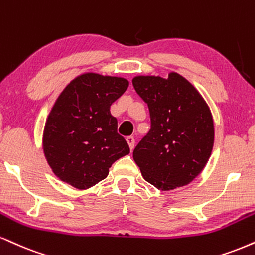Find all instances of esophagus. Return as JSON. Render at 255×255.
Segmentation results:
<instances>
[{
    "label": "esophagus",
    "instance_id": "1",
    "mask_svg": "<svg viewBox=\"0 0 255 255\" xmlns=\"http://www.w3.org/2000/svg\"><path fill=\"white\" fill-rule=\"evenodd\" d=\"M126 140H127L128 145H129L130 151H133L134 146H135V139H134V136H127L126 137Z\"/></svg>",
    "mask_w": 255,
    "mask_h": 255
}]
</instances>
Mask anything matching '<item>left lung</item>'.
Here are the masks:
<instances>
[{
	"label": "left lung",
	"mask_w": 255,
	"mask_h": 255,
	"mask_svg": "<svg viewBox=\"0 0 255 255\" xmlns=\"http://www.w3.org/2000/svg\"><path fill=\"white\" fill-rule=\"evenodd\" d=\"M131 82L151 116V129L133 152L141 174L161 191L188 185L203 171L213 151L209 106L177 72L167 78L135 76Z\"/></svg>",
	"instance_id": "left-lung-1"
}]
</instances>
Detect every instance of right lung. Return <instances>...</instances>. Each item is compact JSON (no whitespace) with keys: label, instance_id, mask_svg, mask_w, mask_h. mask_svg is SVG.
Here are the masks:
<instances>
[{"label":"right lung","instance_id":"add662e5","mask_svg":"<svg viewBox=\"0 0 255 255\" xmlns=\"http://www.w3.org/2000/svg\"><path fill=\"white\" fill-rule=\"evenodd\" d=\"M129 82L115 76L82 73L72 79L46 120L42 148L53 173L73 188L85 190L108 176L112 164L129 154L118 134L110 106Z\"/></svg>","mask_w":255,"mask_h":255}]
</instances>
